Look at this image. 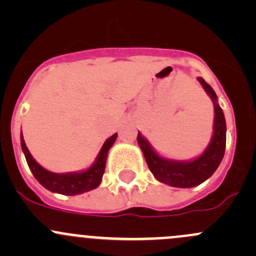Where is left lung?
Returning a JSON list of instances; mask_svg holds the SVG:
<instances>
[{"mask_svg":"<svg viewBox=\"0 0 256 256\" xmlns=\"http://www.w3.org/2000/svg\"><path fill=\"white\" fill-rule=\"evenodd\" d=\"M198 80L213 100L214 112H216L213 138L202 156L190 162L170 161L160 157L140 135V132L138 135V144L142 150L150 171L160 182L166 183L172 187L190 188L203 183L216 172L226 152V126L223 110L216 104V94L210 85L203 78H198Z\"/></svg>","mask_w":256,"mask_h":256,"instance_id":"obj_1","label":"left lung"}]
</instances>
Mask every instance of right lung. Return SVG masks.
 <instances>
[{"label": "right lung", "mask_w": 256, "mask_h": 256, "mask_svg": "<svg viewBox=\"0 0 256 256\" xmlns=\"http://www.w3.org/2000/svg\"><path fill=\"white\" fill-rule=\"evenodd\" d=\"M116 138H118V134H114L112 138H109L105 141L102 151L99 152V156H98L96 161H95V164L90 168H88L84 172H79V174H53V172H49L47 170L43 168L42 166H40L34 161V158L30 154V151H28L24 140H23V135H20V144H22V150L24 152L28 167L32 171L36 180L43 187L47 188L50 192L60 193V194L66 196H76L94 190V188H96L100 184L102 174H104L105 171L108 151H109L110 147L115 142Z\"/></svg>", "instance_id": "obj_1"}]
</instances>
